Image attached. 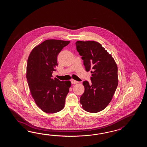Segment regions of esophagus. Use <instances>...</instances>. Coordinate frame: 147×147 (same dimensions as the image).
I'll list each match as a JSON object with an SVG mask.
<instances>
[{
  "instance_id": "34e87169",
  "label": "esophagus",
  "mask_w": 147,
  "mask_h": 147,
  "mask_svg": "<svg viewBox=\"0 0 147 147\" xmlns=\"http://www.w3.org/2000/svg\"><path fill=\"white\" fill-rule=\"evenodd\" d=\"M71 82L72 84H78V83H79V82H78V81H76V80H74V79H71Z\"/></svg>"
}]
</instances>
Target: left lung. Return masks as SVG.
I'll use <instances>...</instances> for the list:
<instances>
[{
	"label": "left lung",
	"instance_id": "1",
	"mask_svg": "<svg viewBox=\"0 0 147 147\" xmlns=\"http://www.w3.org/2000/svg\"><path fill=\"white\" fill-rule=\"evenodd\" d=\"M77 50L82 56L87 71L91 70V83L84 81L80 97L84 109L89 113L103 110L113 99L118 84V67L111 55L94 41H77Z\"/></svg>",
	"mask_w": 147,
	"mask_h": 147
}]
</instances>
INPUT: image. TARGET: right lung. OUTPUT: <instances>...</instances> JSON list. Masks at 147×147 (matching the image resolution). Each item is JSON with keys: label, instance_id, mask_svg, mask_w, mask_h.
Instances as JSON below:
<instances>
[{"label": "right lung", "instance_id": "1", "mask_svg": "<svg viewBox=\"0 0 147 147\" xmlns=\"http://www.w3.org/2000/svg\"><path fill=\"white\" fill-rule=\"evenodd\" d=\"M70 41L48 39L34 47L28 57L26 77L35 103L45 113H54L64 108L70 81L52 78L58 66L57 56Z\"/></svg>", "mask_w": 147, "mask_h": 147}]
</instances>
